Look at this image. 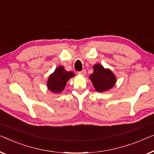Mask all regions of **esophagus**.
<instances>
[{
    "instance_id": "1",
    "label": "esophagus",
    "mask_w": 154,
    "mask_h": 154,
    "mask_svg": "<svg viewBox=\"0 0 154 154\" xmlns=\"http://www.w3.org/2000/svg\"><path fill=\"white\" fill-rule=\"evenodd\" d=\"M78 74L81 75H83V76H84V75H86V70H82V71H79V72H78Z\"/></svg>"
}]
</instances>
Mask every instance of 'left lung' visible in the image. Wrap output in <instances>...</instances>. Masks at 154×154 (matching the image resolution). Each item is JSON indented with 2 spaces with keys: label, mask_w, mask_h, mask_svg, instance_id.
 Listing matches in <instances>:
<instances>
[{
  "label": "left lung",
  "mask_w": 154,
  "mask_h": 154,
  "mask_svg": "<svg viewBox=\"0 0 154 154\" xmlns=\"http://www.w3.org/2000/svg\"><path fill=\"white\" fill-rule=\"evenodd\" d=\"M95 89L98 92H104L115 85L116 78L109 69H106L100 64L94 66V72L89 76Z\"/></svg>",
  "instance_id": "obj_1"
}]
</instances>
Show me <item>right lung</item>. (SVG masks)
<instances>
[{
  "label": "right lung",
  "instance_id": "obj_1",
  "mask_svg": "<svg viewBox=\"0 0 154 154\" xmlns=\"http://www.w3.org/2000/svg\"><path fill=\"white\" fill-rule=\"evenodd\" d=\"M74 76L75 74L72 72L66 71L63 66H58L54 72L49 75L47 83L48 89L55 94L61 93L68 80Z\"/></svg>",
  "mask_w": 154,
  "mask_h": 154
}]
</instances>
